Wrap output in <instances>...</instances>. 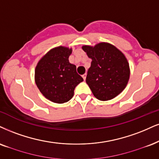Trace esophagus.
<instances>
[{
    "label": "esophagus",
    "instance_id": "esophagus-1",
    "mask_svg": "<svg viewBox=\"0 0 159 159\" xmlns=\"http://www.w3.org/2000/svg\"><path fill=\"white\" fill-rule=\"evenodd\" d=\"M86 76H87V74H83V78L84 81H85V79H86Z\"/></svg>",
    "mask_w": 159,
    "mask_h": 159
}]
</instances>
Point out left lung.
<instances>
[{
	"mask_svg": "<svg viewBox=\"0 0 159 159\" xmlns=\"http://www.w3.org/2000/svg\"><path fill=\"white\" fill-rule=\"evenodd\" d=\"M83 51L92 60L86 83L99 100L107 101L123 91L130 78L129 62L116 47L102 42L94 46H83Z\"/></svg>",
	"mask_w": 159,
	"mask_h": 159,
	"instance_id": "1",
	"label": "left lung"
}]
</instances>
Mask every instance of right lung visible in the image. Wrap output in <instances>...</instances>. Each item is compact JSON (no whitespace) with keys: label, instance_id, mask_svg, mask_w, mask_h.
Returning a JSON list of instances; mask_svg holds the SVG:
<instances>
[{"label":"right lung","instance_id":"obj_1","mask_svg":"<svg viewBox=\"0 0 159 159\" xmlns=\"http://www.w3.org/2000/svg\"><path fill=\"white\" fill-rule=\"evenodd\" d=\"M72 48L57 46L39 60L34 70L35 83L43 95L54 103L67 102L74 89L83 81L76 73V66L69 62Z\"/></svg>","mask_w":159,"mask_h":159}]
</instances>
